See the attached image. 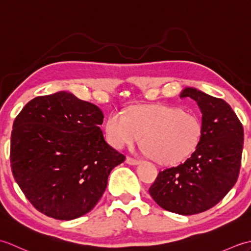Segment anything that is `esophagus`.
I'll use <instances>...</instances> for the list:
<instances>
[{
    "label": "esophagus",
    "mask_w": 251,
    "mask_h": 251,
    "mask_svg": "<svg viewBox=\"0 0 251 251\" xmlns=\"http://www.w3.org/2000/svg\"><path fill=\"white\" fill-rule=\"evenodd\" d=\"M126 163L128 165H138V164H139V161H138V159H136V158L127 156L126 157Z\"/></svg>",
    "instance_id": "1"
}]
</instances>
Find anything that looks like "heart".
Listing matches in <instances>:
<instances>
[{"label": "heart", "instance_id": "obj_1", "mask_svg": "<svg viewBox=\"0 0 251 251\" xmlns=\"http://www.w3.org/2000/svg\"><path fill=\"white\" fill-rule=\"evenodd\" d=\"M110 145L123 149L142 137L143 151L162 164L182 161L199 145L201 125L193 114L167 104L141 105L128 113L113 112L105 123Z\"/></svg>", "mask_w": 251, "mask_h": 251}]
</instances>
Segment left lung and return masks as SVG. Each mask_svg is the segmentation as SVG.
Listing matches in <instances>:
<instances>
[{"mask_svg": "<svg viewBox=\"0 0 251 251\" xmlns=\"http://www.w3.org/2000/svg\"><path fill=\"white\" fill-rule=\"evenodd\" d=\"M190 97L201 112V134L182 164L159 172L149 193L163 209L190 216L217 205L236 183L242 163L244 128L231 105L192 87Z\"/></svg>", "mask_w": 251, "mask_h": 251, "instance_id": "1", "label": "left lung"}]
</instances>
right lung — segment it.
Instances as JSON below:
<instances>
[{
    "instance_id": "1",
    "label": "right lung",
    "mask_w": 251,
    "mask_h": 251,
    "mask_svg": "<svg viewBox=\"0 0 251 251\" xmlns=\"http://www.w3.org/2000/svg\"><path fill=\"white\" fill-rule=\"evenodd\" d=\"M97 105L68 92L40 96L16 117L10 167L26 199L42 214L72 220L97 204L108 177L125 156L105 142Z\"/></svg>"
}]
</instances>
